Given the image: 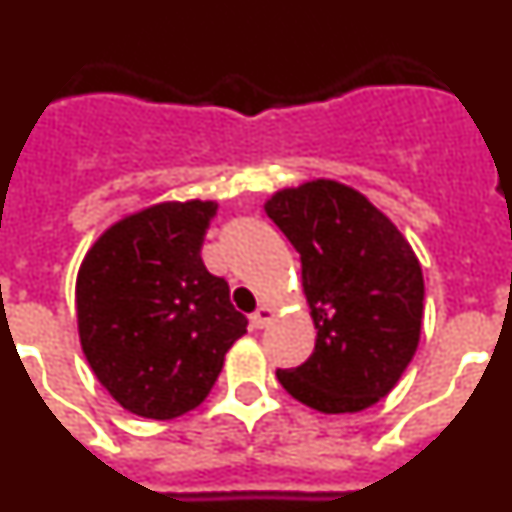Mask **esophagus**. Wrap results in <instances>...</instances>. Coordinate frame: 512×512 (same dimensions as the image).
I'll list each match as a JSON object with an SVG mask.
<instances>
[{"instance_id": "34e87169", "label": "esophagus", "mask_w": 512, "mask_h": 512, "mask_svg": "<svg viewBox=\"0 0 512 512\" xmlns=\"http://www.w3.org/2000/svg\"><path fill=\"white\" fill-rule=\"evenodd\" d=\"M271 320H274V310H271L269 305H261L259 310L253 312L251 315V325L256 330H261V328H266V325L271 323Z\"/></svg>"}]
</instances>
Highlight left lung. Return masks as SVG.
<instances>
[{"label": "left lung", "mask_w": 512, "mask_h": 512, "mask_svg": "<svg viewBox=\"0 0 512 512\" xmlns=\"http://www.w3.org/2000/svg\"><path fill=\"white\" fill-rule=\"evenodd\" d=\"M297 248L318 328L310 359L277 369L289 395L320 413H359L390 395L423 323V271L384 212L346 184L315 179L264 205Z\"/></svg>", "instance_id": "1"}]
</instances>
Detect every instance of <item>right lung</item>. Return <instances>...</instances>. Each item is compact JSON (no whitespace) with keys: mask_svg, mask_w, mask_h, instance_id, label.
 Returning a JSON list of instances; mask_svg holds the SVG:
<instances>
[{"mask_svg":"<svg viewBox=\"0 0 512 512\" xmlns=\"http://www.w3.org/2000/svg\"><path fill=\"white\" fill-rule=\"evenodd\" d=\"M215 202H161L104 230L76 277L84 356L102 387L140 418L169 420L210 395L246 333L230 289L202 264Z\"/></svg>","mask_w":512,"mask_h":512,"instance_id":"obj_1","label":"right lung"}]
</instances>
